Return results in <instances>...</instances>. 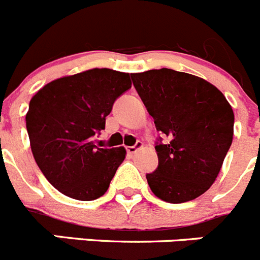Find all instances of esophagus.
<instances>
[{
  "label": "esophagus",
  "instance_id": "34e87169",
  "mask_svg": "<svg viewBox=\"0 0 260 260\" xmlns=\"http://www.w3.org/2000/svg\"><path fill=\"white\" fill-rule=\"evenodd\" d=\"M140 148H143V143L137 142L135 143V145H133V147H126V150H127L128 154L133 155V154H135V153H137Z\"/></svg>",
  "mask_w": 260,
  "mask_h": 260
}]
</instances>
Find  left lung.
<instances>
[{"label": "left lung", "instance_id": "1", "mask_svg": "<svg viewBox=\"0 0 260 260\" xmlns=\"http://www.w3.org/2000/svg\"><path fill=\"white\" fill-rule=\"evenodd\" d=\"M157 132L158 167L147 175L155 197L185 203L216 181L234 137V111L213 84L171 69L132 74Z\"/></svg>", "mask_w": 260, "mask_h": 260}]
</instances>
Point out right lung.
Segmentation results:
<instances>
[{"mask_svg": "<svg viewBox=\"0 0 260 260\" xmlns=\"http://www.w3.org/2000/svg\"><path fill=\"white\" fill-rule=\"evenodd\" d=\"M130 88L127 73L91 69L51 81L30 100L25 121L34 159L63 195L89 202L107 191L126 150L98 148L93 138Z\"/></svg>", "mask_w": 260, "mask_h": 260, "instance_id": "right-lung-1", "label": "right lung"}]
</instances>
